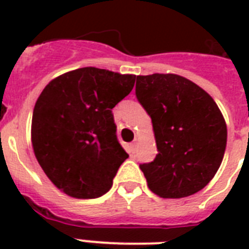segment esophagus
Returning a JSON list of instances; mask_svg holds the SVG:
<instances>
[{"label":"esophagus","instance_id":"34e87169","mask_svg":"<svg viewBox=\"0 0 249 249\" xmlns=\"http://www.w3.org/2000/svg\"><path fill=\"white\" fill-rule=\"evenodd\" d=\"M136 147H137L136 143H130V144H129V146H128L129 152H130V154H134V152H136Z\"/></svg>","mask_w":249,"mask_h":249}]
</instances>
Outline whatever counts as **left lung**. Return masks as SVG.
<instances>
[{"instance_id":"1","label":"left lung","mask_w":249,"mask_h":249,"mask_svg":"<svg viewBox=\"0 0 249 249\" xmlns=\"http://www.w3.org/2000/svg\"><path fill=\"white\" fill-rule=\"evenodd\" d=\"M136 97L150 115L158 155L141 164L148 189L161 197H186L214 177L228 129L213 98L173 73L137 76Z\"/></svg>"}]
</instances>
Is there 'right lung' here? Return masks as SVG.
Listing matches in <instances>:
<instances>
[{"label":"right lung","mask_w":249,"mask_h":249,"mask_svg":"<svg viewBox=\"0 0 249 249\" xmlns=\"http://www.w3.org/2000/svg\"><path fill=\"white\" fill-rule=\"evenodd\" d=\"M134 81V75L84 67L58 76L40 94L32 116L33 151L64 194L95 199L112 187L129 158L117 141L112 108Z\"/></svg>","instance_id":"add662e5"}]
</instances>
